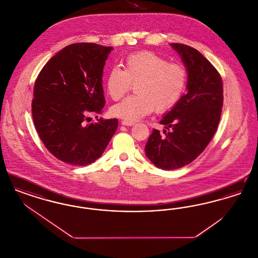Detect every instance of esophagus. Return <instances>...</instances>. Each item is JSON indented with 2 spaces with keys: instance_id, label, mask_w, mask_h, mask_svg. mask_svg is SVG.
<instances>
[{
  "instance_id": "1",
  "label": "esophagus",
  "mask_w": 258,
  "mask_h": 258,
  "mask_svg": "<svg viewBox=\"0 0 258 258\" xmlns=\"http://www.w3.org/2000/svg\"><path fill=\"white\" fill-rule=\"evenodd\" d=\"M122 124L123 125H127V126H132V125H134L135 123H133V122H127V121H122Z\"/></svg>"
}]
</instances>
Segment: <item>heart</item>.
<instances>
[{"label": "heart", "instance_id": "b5f03b06", "mask_svg": "<svg viewBox=\"0 0 258 258\" xmlns=\"http://www.w3.org/2000/svg\"><path fill=\"white\" fill-rule=\"evenodd\" d=\"M186 72L179 63L168 62L160 55L141 51L130 54L123 61V71L113 68L106 76V90L113 100H118L135 83L136 95L127 97L111 108L113 116L136 122L154 108L165 112L174 107L186 86Z\"/></svg>", "mask_w": 258, "mask_h": 258}]
</instances>
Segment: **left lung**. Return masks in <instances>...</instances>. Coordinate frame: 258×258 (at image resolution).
<instances>
[{"mask_svg": "<svg viewBox=\"0 0 258 258\" xmlns=\"http://www.w3.org/2000/svg\"><path fill=\"white\" fill-rule=\"evenodd\" d=\"M187 72L186 94L160 123L168 130H154L145 153L158 168L174 170L189 164L207 147L221 119L223 89L221 75L197 49L171 43Z\"/></svg>", "mask_w": 258, "mask_h": 258, "instance_id": "left-lung-1", "label": "left lung"}]
</instances>
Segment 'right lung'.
Masks as SVG:
<instances>
[{
  "instance_id": "1",
  "label": "right lung",
  "mask_w": 258,
  "mask_h": 258,
  "mask_svg": "<svg viewBox=\"0 0 258 258\" xmlns=\"http://www.w3.org/2000/svg\"><path fill=\"white\" fill-rule=\"evenodd\" d=\"M113 47L80 42L66 46L45 63L34 87L32 115L40 140L66 163L84 166L102 155L118 127L99 119L105 104L102 74ZM98 118V116H96Z\"/></svg>"
}]
</instances>
